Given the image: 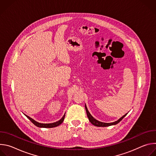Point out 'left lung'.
I'll list each match as a JSON object with an SVG mask.
<instances>
[{
    "label": "left lung",
    "mask_w": 156,
    "mask_h": 156,
    "mask_svg": "<svg viewBox=\"0 0 156 156\" xmlns=\"http://www.w3.org/2000/svg\"><path fill=\"white\" fill-rule=\"evenodd\" d=\"M85 108H86V113H87V117H88V119H89V120L90 121V122L93 125H94V126H111V125H116V124H117V123H119L126 115H127V114H125V115H124L123 117H122L119 120H118L117 121H116V122H113V123H103V122H99V121H98V120H96L91 114H90V113L89 112V111H88V110H87V107H86V105H85Z\"/></svg>",
    "instance_id": "1"
}]
</instances>
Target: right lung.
Wrapping results in <instances>:
<instances>
[{"instance_id": "obj_1", "label": "right lung", "mask_w": 156, "mask_h": 156, "mask_svg": "<svg viewBox=\"0 0 156 156\" xmlns=\"http://www.w3.org/2000/svg\"><path fill=\"white\" fill-rule=\"evenodd\" d=\"M26 117L34 125H36V126L37 127H40V128H53V127H55V126H57L58 125H60L63 122V120H64V118H65V115L63 116V117L58 122H56L55 123H38L37 122H36L35 120H34L33 119H32L31 118H30V117H28V115H26Z\"/></svg>"}]
</instances>
